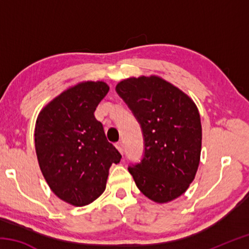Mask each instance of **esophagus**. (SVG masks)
Here are the masks:
<instances>
[{
	"instance_id": "obj_1",
	"label": "esophagus",
	"mask_w": 249,
	"mask_h": 249,
	"mask_svg": "<svg viewBox=\"0 0 249 249\" xmlns=\"http://www.w3.org/2000/svg\"><path fill=\"white\" fill-rule=\"evenodd\" d=\"M115 147L117 148V150L120 151V153L123 155V153H124V146H123V142H116L115 144Z\"/></svg>"
}]
</instances>
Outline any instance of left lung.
<instances>
[{
  "label": "left lung",
  "mask_w": 249,
  "mask_h": 249,
  "mask_svg": "<svg viewBox=\"0 0 249 249\" xmlns=\"http://www.w3.org/2000/svg\"><path fill=\"white\" fill-rule=\"evenodd\" d=\"M115 89L144 135V157L128 167L129 174L151 201L176 200L190 187L200 163L202 126L196 103L157 75L127 78Z\"/></svg>",
  "instance_id": "1"
}]
</instances>
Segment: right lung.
Wrapping results in <instances>:
<instances>
[{
  "label": "right lung",
  "instance_id": "add662e5",
  "mask_svg": "<svg viewBox=\"0 0 249 249\" xmlns=\"http://www.w3.org/2000/svg\"><path fill=\"white\" fill-rule=\"evenodd\" d=\"M109 87L83 81L46 104L35 125V149L46 182L59 199L84 206L102 195L112 163L122 158L95 119Z\"/></svg>",
  "mask_w": 249,
  "mask_h": 249
}]
</instances>
